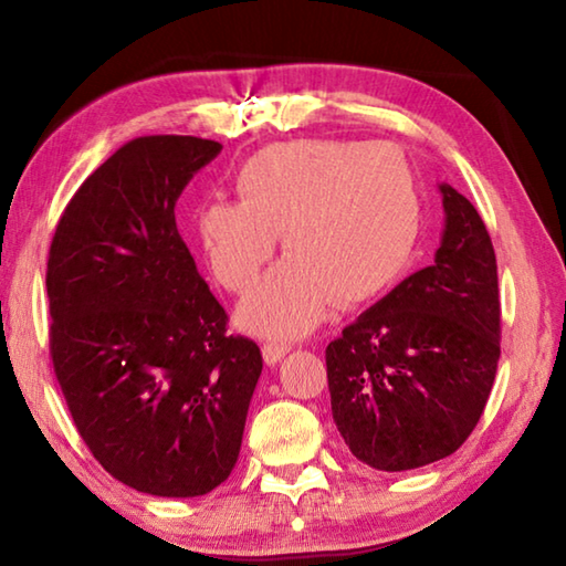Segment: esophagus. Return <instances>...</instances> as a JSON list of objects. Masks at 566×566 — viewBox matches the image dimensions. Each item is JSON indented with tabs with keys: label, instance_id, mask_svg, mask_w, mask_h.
<instances>
[{
	"label": "esophagus",
	"instance_id": "34e87169",
	"mask_svg": "<svg viewBox=\"0 0 566 566\" xmlns=\"http://www.w3.org/2000/svg\"><path fill=\"white\" fill-rule=\"evenodd\" d=\"M286 352H290V347H286V344H276V342H266L264 347H262V354H264V361L266 364L282 361Z\"/></svg>",
	"mask_w": 566,
	"mask_h": 566
}]
</instances>
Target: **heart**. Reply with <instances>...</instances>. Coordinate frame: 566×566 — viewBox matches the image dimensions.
I'll list each match as a JSON object with an SVG mask.
<instances>
[{
  "label": "heart",
  "instance_id": "1",
  "mask_svg": "<svg viewBox=\"0 0 566 566\" xmlns=\"http://www.w3.org/2000/svg\"><path fill=\"white\" fill-rule=\"evenodd\" d=\"M234 191L239 202L197 209V237L214 280L247 294L282 234L290 256L239 310V322L264 337H304L334 302L377 300L415 254V171L387 142H276L242 161Z\"/></svg>",
  "mask_w": 566,
  "mask_h": 566
}]
</instances>
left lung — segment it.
<instances>
[{"label":"left lung","instance_id":"8db88e82","mask_svg":"<svg viewBox=\"0 0 566 566\" xmlns=\"http://www.w3.org/2000/svg\"><path fill=\"white\" fill-rule=\"evenodd\" d=\"M434 264L409 274L327 347L332 417L352 454L405 472L474 432L500 361L496 256L482 217L442 185Z\"/></svg>","mask_w":566,"mask_h":566}]
</instances>
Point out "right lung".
Masks as SVG:
<instances>
[{
    "instance_id": "1",
    "label": "right lung",
    "mask_w": 566,
    "mask_h": 566,
    "mask_svg": "<svg viewBox=\"0 0 566 566\" xmlns=\"http://www.w3.org/2000/svg\"><path fill=\"white\" fill-rule=\"evenodd\" d=\"M219 149L181 134L127 142L74 191L46 260L50 354L76 432L114 479L155 496L224 482L262 375L175 219Z\"/></svg>"
}]
</instances>
